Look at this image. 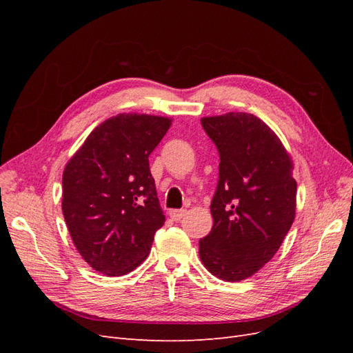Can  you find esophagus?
I'll use <instances>...</instances> for the list:
<instances>
[{"label":"esophagus","instance_id":"1","mask_svg":"<svg viewBox=\"0 0 353 353\" xmlns=\"http://www.w3.org/2000/svg\"><path fill=\"white\" fill-rule=\"evenodd\" d=\"M169 215H170V218H172L174 221H181L183 219V216L185 215V210L184 209H175V210H170L169 212Z\"/></svg>","mask_w":353,"mask_h":353}]
</instances>
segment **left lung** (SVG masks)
I'll return each mask as SVG.
<instances>
[{
	"label": "left lung",
	"mask_w": 353,
	"mask_h": 353,
	"mask_svg": "<svg viewBox=\"0 0 353 353\" xmlns=\"http://www.w3.org/2000/svg\"><path fill=\"white\" fill-rule=\"evenodd\" d=\"M219 152V179L210 203L212 231L199 241L206 270L237 283L270 262L296 216L293 160L259 117L230 112L201 117Z\"/></svg>",
	"instance_id": "obj_1"
}]
</instances>
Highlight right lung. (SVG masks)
<instances>
[{
  "instance_id": "add662e5",
  "label": "right lung",
  "mask_w": 353,
  "mask_h": 353,
  "mask_svg": "<svg viewBox=\"0 0 353 353\" xmlns=\"http://www.w3.org/2000/svg\"><path fill=\"white\" fill-rule=\"evenodd\" d=\"M165 116L119 113L87 137L63 170L61 210L74 248L109 276L134 271L165 223L148 156L168 132Z\"/></svg>"
}]
</instances>
